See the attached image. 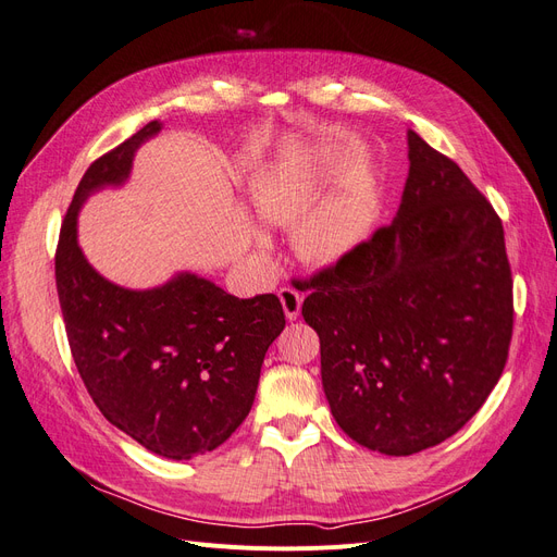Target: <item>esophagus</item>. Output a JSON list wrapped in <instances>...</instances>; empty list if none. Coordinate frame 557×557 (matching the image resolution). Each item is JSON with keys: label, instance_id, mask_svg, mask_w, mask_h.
Returning <instances> with one entry per match:
<instances>
[{"label": "esophagus", "instance_id": "34e87169", "mask_svg": "<svg viewBox=\"0 0 557 557\" xmlns=\"http://www.w3.org/2000/svg\"><path fill=\"white\" fill-rule=\"evenodd\" d=\"M278 299H281V305H283L285 318L297 320L299 311H301V299H305V297H301V293L290 288V285H285V288L278 290Z\"/></svg>", "mask_w": 557, "mask_h": 557}]
</instances>
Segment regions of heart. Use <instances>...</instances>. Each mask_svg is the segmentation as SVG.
Returning a JSON list of instances; mask_svg holds the SVG:
<instances>
[{
	"mask_svg": "<svg viewBox=\"0 0 557 557\" xmlns=\"http://www.w3.org/2000/svg\"><path fill=\"white\" fill-rule=\"evenodd\" d=\"M250 199L267 223L297 225L295 248L301 260L334 264L356 252L379 218L374 185L358 181L318 205V176L311 164L267 166L250 181Z\"/></svg>",
	"mask_w": 557,
	"mask_h": 557,
	"instance_id": "b5f03b06",
	"label": "heart"
}]
</instances>
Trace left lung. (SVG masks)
<instances>
[{
    "label": "left lung",
    "mask_w": 557,
    "mask_h": 557,
    "mask_svg": "<svg viewBox=\"0 0 557 557\" xmlns=\"http://www.w3.org/2000/svg\"><path fill=\"white\" fill-rule=\"evenodd\" d=\"M409 162L395 223L318 269L301 305L334 420L385 455L458 432L497 385L513 334L502 218L413 129Z\"/></svg>",
    "instance_id": "left-lung-1"
}]
</instances>
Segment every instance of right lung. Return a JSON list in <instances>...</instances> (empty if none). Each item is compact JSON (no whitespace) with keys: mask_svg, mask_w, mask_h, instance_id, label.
<instances>
[{"mask_svg":"<svg viewBox=\"0 0 557 557\" xmlns=\"http://www.w3.org/2000/svg\"><path fill=\"white\" fill-rule=\"evenodd\" d=\"M160 127L148 123L83 174L60 227L55 285L72 358L97 409L144 448L190 460L244 423L285 313L276 295L239 299L193 274L156 290H125L83 258V199L123 183L134 150Z\"/></svg>","mask_w":557,"mask_h":557,"instance_id":"add662e5","label":"right lung"}]
</instances>
